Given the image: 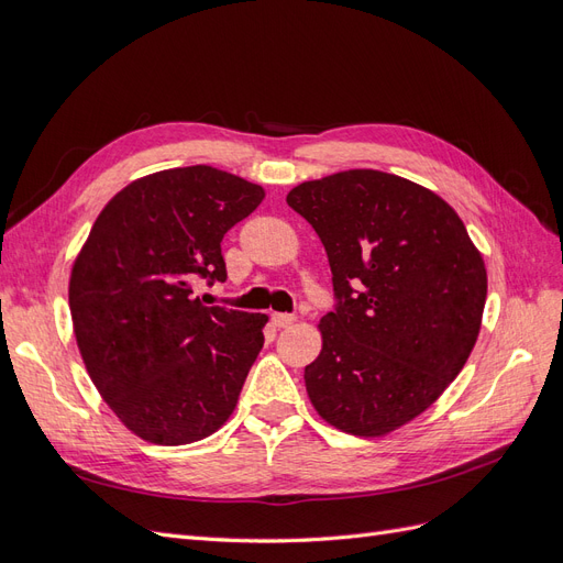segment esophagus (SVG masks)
Here are the masks:
<instances>
[{
  "label": "esophagus",
  "instance_id": "34e87169",
  "mask_svg": "<svg viewBox=\"0 0 563 563\" xmlns=\"http://www.w3.org/2000/svg\"><path fill=\"white\" fill-rule=\"evenodd\" d=\"M294 321H296V314H286V312H275V314H272V323H275L277 329H286V327H291Z\"/></svg>",
  "mask_w": 563,
  "mask_h": 563
}]
</instances>
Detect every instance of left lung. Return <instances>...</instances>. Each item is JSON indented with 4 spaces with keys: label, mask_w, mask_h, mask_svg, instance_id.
Instances as JSON below:
<instances>
[{
    "label": "left lung",
    "mask_w": 563,
    "mask_h": 563,
    "mask_svg": "<svg viewBox=\"0 0 563 563\" xmlns=\"http://www.w3.org/2000/svg\"><path fill=\"white\" fill-rule=\"evenodd\" d=\"M286 203L327 249L338 300L305 366L310 401L347 434L395 432L467 362L488 288L482 253L444 199L373 168L300 183Z\"/></svg>",
    "instance_id": "left-lung-1"
}]
</instances>
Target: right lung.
Returning a JSON list of instances; mask_svg holds the SVG:
<instances>
[{"label":"right lung","instance_id":"add662e5","mask_svg":"<svg viewBox=\"0 0 563 563\" xmlns=\"http://www.w3.org/2000/svg\"><path fill=\"white\" fill-rule=\"evenodd\" d=\"M265 190L213 166L133 180L100 211L70 275V314L100 397L150 444L223 428L263 350L267 314L209 308L199 279L225 282L220 242Z\"/></svg>","mask_w":563,"mask_h":563}]
</instances>
